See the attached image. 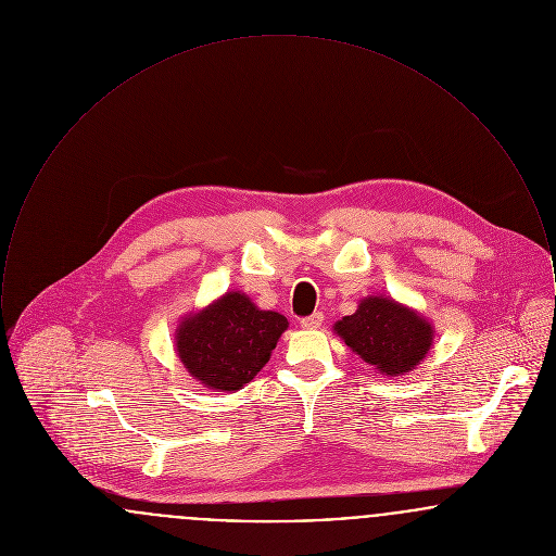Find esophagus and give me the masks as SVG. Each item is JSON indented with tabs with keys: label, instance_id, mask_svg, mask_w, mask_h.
<instances>
[{
	"label": "esophagus",
	"instance_id": "esophagus-1",
	"mask_svg": "<svg viewBox=\"0 0 556 556\" xmlns=\"http://www.w3.org/2000/svg\"><path fill=\"white\" fill-rule=\"evenodd\" d=\"M304 329H318L323 325V313H313L311 317H304L300 320Z\"/></svg>",
	"mask_w": 556,
	"mask_h": 556
}]
</instances>
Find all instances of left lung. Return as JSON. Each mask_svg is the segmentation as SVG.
<instances>
[{"label": "left lung", "mask_w": 556, "mask_h": 556, "mask_svg": "<svg viewBox=\"0 0 556 556\" xmlns=\"http://www.w3.org/2000/svg\"><path fill=\"white\" fill-rule=\"evenodd\" d=\"M338 336L381 375L415 369L431 348L433 329L415 311L388 298H367L358 311L336 323Z\"/></svg>", "instance_id": "1"}]
</instances>
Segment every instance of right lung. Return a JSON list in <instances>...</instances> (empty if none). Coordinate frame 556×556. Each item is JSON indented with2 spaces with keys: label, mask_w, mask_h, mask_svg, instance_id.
Listing matches in <instances>:
<instances>
[{
  "label": "right lung",
  "mask_w": 556,
  "mask_h": 556,
  "mask_svg": "<svg viewBox=\"0 0 556 556\" xmlns=\"http://www.w3.org/2000/svg\"><path fill=\"white\" fill-rule=\"evenodd\" d=\"M286 329L283 315L258 311L248 295L229 291L181 323L177 352L191 377L206 388L236 392L265 367Z\"/></svg>",
  "instance_id": "add662e5"
}]
</instances>
